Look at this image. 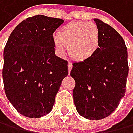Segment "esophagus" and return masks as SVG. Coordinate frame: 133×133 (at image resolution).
Masks as SVG:
<instances>
[{
  "instance_id": "34e87169",
  "label": "esophagus",
  "mask_w": 133,
  "mask_h": 133,
  "mask_svg": "<svg viewBox=\"0 0 133 133\" xmlns=\"http://www.w3.org/2000/svg\"><path fill=\"white\" fill-rule=\"evenodd\" d=\"M72 68H73V64H71V63H69L68 64V70H69V73H70V71H71V69H72Z\"/></svg>"
}]
</instances>
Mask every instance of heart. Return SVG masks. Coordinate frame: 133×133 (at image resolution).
<instances>
[{"label": "heart", "mask_w": 133, "mask_h": 133, "mask_svg": "<svg viewBox=\"0 0 133 133\" xmlns=\"http://www.w3.org/2000/svg\"><path fill=\"white\" fill-rule=\"evenodd\" d=\"M55 44L60 53L69 47L70 57L78 62L91 59L100 49L101 35L93 23L78 21L63 26L55 37Z\"/></svg>", "instance_id": "heart-1"}]
</instances>
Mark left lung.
Instances as JSON below:
<instances>
[{"instance_id":"left-lung-1","label":"left lung","mask_w":133,"mask_h":133,"mask_svg":"<svg viewBox=\"0 0 133 133\" xmlns=\"http://www.w3.org/2000/svg\"><path fill=\"white\" fill-rule=\"evenodd\" d=\"M101 35L100 49L91 59L74 63L73 97L81 116L99 120L112 114L125 95L128 74V50L115 28L94 18Z\"/></svg>"}]
</instances>
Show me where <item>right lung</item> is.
<instances>
[{
	"label": "right lung",
	"mask_w": 133,
	"mask_h": 133,
	"mask_svg": "<svg viewBox=\"0 0 133 133\" xmlns=\"http://www.w3.org/2000/svg\"><path fill=\"white\" fill-rule=\"evenodd\" d=\"M61 18L38 15L13 30L4 49L2 78L5 95L16 110L41 118L52 110L68 62L55 54L53 33Z\"/></svg>",
	"instance_id": "obj_1"
}]
</instances>
